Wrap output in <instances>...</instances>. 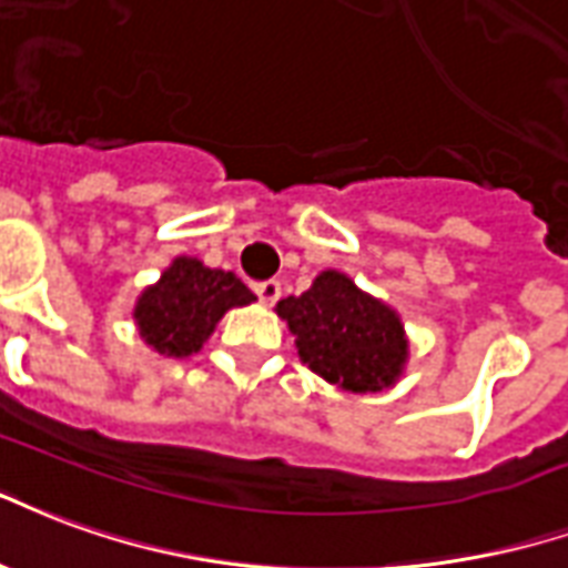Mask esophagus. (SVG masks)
Wrapping results in <instances>:
<instances>
[{
  "mask_svg": "<svg viewBox=\"0 0 568 568\" xmlns=\"http://www.w3.org/2000/svg\"><path fill=\"white\" fill-rule=\"evenodd\" d=\"M254 290H256V296H260V302H263V305H275V302L281 300V284H278V281H260Z\"/></svg>",
  "mask_w": 568,
  "mask_h": 568,
  "instance_id": "esophagus-1",
  "label": "esophagus"
}]
</instances>
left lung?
Returning a JSON list of instances; mask_svg holds the SVG:
<instances>
[{
    "label": "left lung",
    "mask_w": 568,
    "mask_h": 568,
    "mask_svg": "<svg viewBox=\"0 0 568 568\" xmlns=\"http://www.w3.org/2000/svg\"><path fill=\"white\" fill-rule=\"evenodd\" d=\"M296 338L300 359L347 393H378L403 378L408 335L387 302L359 290L338 268H326L302 296L275 305Z\"/></svg>",
    "instance_id": "left-lung-1"
}]
</instances>
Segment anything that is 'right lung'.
Segmentation results:
<instances>
[{"instance_id": "add662e5", "label": "right lung", "mask_w": 568, "mask_h": 568, "mask_svg": "<svg viewBox=\"0 0 568 568\" xmlns=\"http://www.w3.org/2000/svg\"><path fill=\"white\" fill-rule=\"evenodd\" d=\"M254 300L233 272L209 268L196 256H175L160 281L139 293L132 321L153 354L184 359L202 351L223 314Z\"/></svg>"}]
</instances>
